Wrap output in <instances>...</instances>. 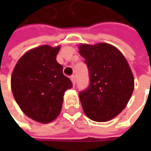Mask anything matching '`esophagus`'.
<instances>
[{
  "mask_svg": "<svg viewBox=\"0 0 151 151\" xmlns=\"http://www.w3.org/2000/svg\"><path fill=\"white\" fill-rule=\"evenodd\" d=\"M70 81H71L72 84L75 85V83H76V76H72L70 77Z\"/></svg>",
  "mask_w": 151,
  "mask_h": 151,
  "instance_id": "esophagus-1",
  "label": "esophagus"
}]
</instances>
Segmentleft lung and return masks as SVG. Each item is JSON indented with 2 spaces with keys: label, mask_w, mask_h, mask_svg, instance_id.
<instances>
[{
  "label": "left lung",
  "mask_w": 151,
  "mask_h": 151,
  "mask_svg": "<svg viewBox=\"0 0 151 151\" xmlns=\"http://www.w3.org/2000/svg\"><path fill=\"white\" fill-rule=\"evenodd\" d=\"M78 49L90 73V86L79 93L83 111L93 121H109L124 109L134 91L130 66L112 44H81Z\"/></svg>",
  "instance_id": "8db88e82"
}]
</instances>
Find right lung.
Wrapping results in <instances>:
<instances>
[{"instance_id": "1", "label": "right lung", "mask_w": 151, "mask_h": 151, "mask_svg": "<svg viewBox=\"0 0 151 151\" xmlns=\"http://www.w3.org/2000/svg\"><path fill=\"white\" fill-rule=\"evenodd\" d=\"M60 50V45H41L27 51L12 74L11 87L17 105L41 124L51 123L60 115L65 91L72 87L56 60Z\"/></svg>"}]
</instances>
